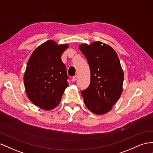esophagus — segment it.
Returning a JSON list of instances; mask_svg holds the SVG:
<instances>
[{"label":"esophagus","mask_w":153,"mask_h":153,"mask_svg":"<svg viewBox=\"0 0 153 153\" xmlns=\"http://www.w3.org/2000/svg\"><path fill=\"white\" fill-rule=\"evenodd\" d=\"M77 78H78V76H76V75H75V76H74L73 78H72V81L73 82H75L76 80V79H77Z\"/></svg>","instance_id":"obj_1"}]
</instances>
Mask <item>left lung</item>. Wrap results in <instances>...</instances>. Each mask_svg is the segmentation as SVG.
Masks as SVG:
<instances>
[{
	"mask_svg": "<svg viewBox=\"0 0 153 153\" xmlns=\"http://www.w3.org/2000/svg\"><path fill=\"white\" fill-rule=\"evenodd\" d=\"M79 49L91 70L90 84L81 92L84 104L94 114H105L112 109L123 91L124 74L119 58L110 46L99 41L82 44Z\"/></svg>",
	"mask_w": 153,
	"mask_h": 153,
	"instance_id": "left-lung-1",
	"label": "left lung"
}]
</instances>
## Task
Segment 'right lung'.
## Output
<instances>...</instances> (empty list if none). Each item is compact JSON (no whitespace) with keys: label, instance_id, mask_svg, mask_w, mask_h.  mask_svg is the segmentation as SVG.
Segmentation results:
<instances>
[{"label":"right lung","instance_id":"add662e5","mask_svg":"<svg viewBox=\"0 0 153 153\" xmlns=\"http://www.w3.org/2000/svg\"><path fill=\"white\" fill-rule=\"evenodd\" d=\"M68 47L49 40L37 47L29 59L24 87L27 98L40 109L55 108L68 88L69 77L61 55Z\"/></svg>","mask_w":153,"mask_h":153}]
</instances>
